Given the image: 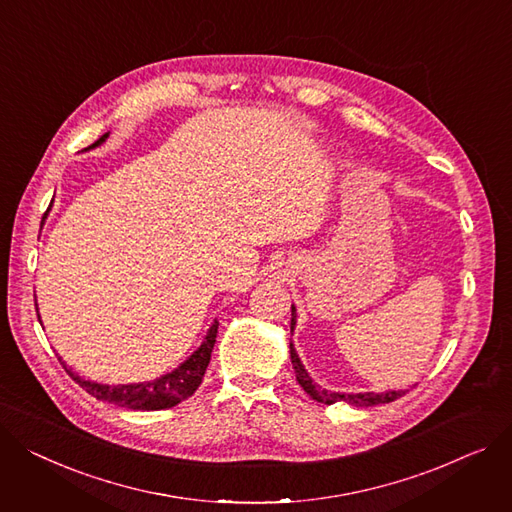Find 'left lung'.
<instances>
[{
  "label": "left lung",
  "instance_id": "left-lung-1",
  "mask_svg": "<svg viewBox=\"0 0 512 512\" xmlns=\"http://www.w3.org/2000/svg\"><path fill=\"white\" fill-rule=\"evenodd\" d=\"M296 325V309L292 306V323H290V331L294 329ZM290 360H292V366H294V372H296V381L300 383V387L309 393L315 401H321V403H335V401H346L350 405H356V407H370V405H379V403H389V401H395L397 397H401L403 393L401 391H389V393H354V395H346V393H331V391H325L321 387H317L313 383V379L309 377V372L304 370L294 346L290 344Z\"/></svg>",
  "mask_w": 512,
  "mask_h": 512
}]
</instances>
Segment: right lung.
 Here are the masks:
<instances>
[{"instance_id":"right-lung-1","label":"right lung","mask_w":512,"mask_h":512,"mask_svg":"<svg viewBox=\"0 0 512 512\" xmlns=\"http://www.w3.org/2000/svg\"><path fill=\"white\" fill-rule=\"evenodd\" d=\"M105 138H107V133L102 135V138H98L90 148L102 144V142H105ZM45 216H43V220H45ZM216 335H218V321H214L206 339H203V344L199 346V350L189 360H185L173 372H168V374H164V377H160L156 381H150V383L117 385V387L100 385V383L84 381L82 377H78V374L72 368H67L65 362H61V364L67 370V374H70V377L92 397H96L100 401L115 403L119 407H129V410L156 412V410H166V407H173V405L181 403L183 399L191 397L197 391V387L201 385L203 374H206V368L210 364L212 350H214V344H216Z\"/></svg>"}]
</instances>
